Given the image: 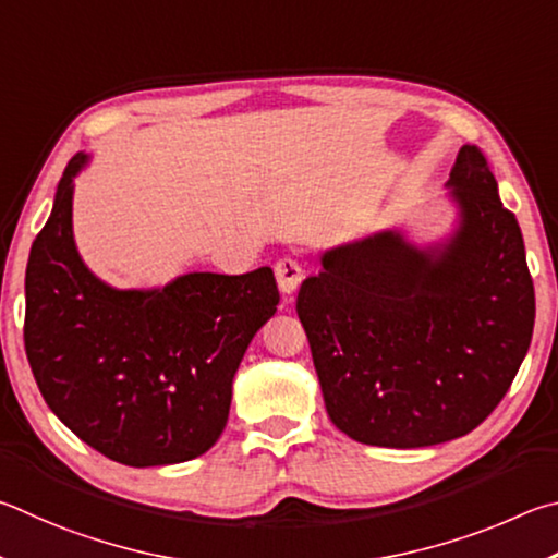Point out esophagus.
I'll return each mask as SVG.
<instances>
[{
	"instance_id": "34e87169",
	"label": "esophagus",
	"mask_w": 558,
	"mask_h": 558,
	"mask_svg": "<svg viewBox=\"0 0 558 558\" xmlns=\"http://www.w3.org/2000/svg\"><path fill=\"white\" fill-rule=\"evenodd\" d=\"M279 284H281V289H289L291 284H294V279H289L287 271H281V274H279Z\"/></svg>"
}]
</instances>
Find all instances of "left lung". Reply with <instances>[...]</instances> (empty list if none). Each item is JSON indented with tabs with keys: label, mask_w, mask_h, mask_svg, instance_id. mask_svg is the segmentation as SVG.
Masks as SVG:
<instances>
[{
	"label": "left lung",
	"mask_w": 558,
	"mask_h": 558,
	"mask_svg": "<svg viewBox=\"0 0 558 558\" xmlns=\"http://www.w3.org/2000/svg\"><path fill=\"white\" fill-rule=\"evenodd\" d=\"M90 159L68 161L28 252V365L48 409L95 451L132 468L193 461L220 438L244 350L277 314L274 271L107 284L73 234L75 179Z\"/></svg>",
	"instance_id": "obj_1"
}]
</instances>
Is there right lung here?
<instances>
[{
  "label": "right lung",
  "mask_w": 558,
  "mask_h": 558,
  "mask_svg": "<svg viewBox=\"0 0 558 558\" xmlns=\"http://www.w3.org/2000/svg\"><path fill=\"white\" fill-rule=\"evenodd\" d=\"M444 242L402 230L340 244L299 289L296 314L340 432L367 446L453 441L500 404L532 343L522 230L481 156L458 154Z\"/></svg>",
  "instance_id": "right-lung-1"
}]
</instances>
